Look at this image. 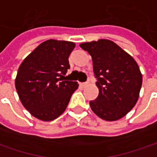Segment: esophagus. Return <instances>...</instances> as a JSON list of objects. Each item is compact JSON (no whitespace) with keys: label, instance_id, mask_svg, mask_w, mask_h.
<instances>
[{"label":"esophagus","instance_id":"esophagus-1","mask_svg":"<svg viewBox=\"0 0 157 157\" xmlns=\"http://www.w3.org/2000/svg\"><path fill=\"white\" fill-rule=\"evenodd\" d=\"M87 85H88V82H82V83H81V86H82V87H86Z\"/></svg>","mask_w":157,"mask_h":157}]
</instances>
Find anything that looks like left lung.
Returning a JSON list of instances; mask_svg holds the SVG:
<instances>
[{"mask_svg": "<svg viewBox=\"0 0 157 157\" xmlns=\"http://www.w3.org/2000/svg\"><path fill=\"white\" fill-rule=\"evenodd\" d=\"M80 46L92 57L98 82V98L90 102L97 116L106 121L125 117L136 105L142 75L134 59L109 39L85 42Z\"/></svg>", "mask_w": 157, "mask_h": 157, "instance_id": "8db88e82", "label": "left lung"}]
</instances>
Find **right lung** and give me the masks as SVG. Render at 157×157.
<instances>
[{
	"label": "right lung",
	"instance_id": "add662e5",
	"mask_svg": "<svg viewBox=\"0 0 157 157\" xmlns=\"http://www.w3.org/2000/svg\"><path fill=\"white\" fill-rule=\"evenodd\" d=\"M75 47L74 42L48 39L21 63L15 85L21 103L33 117L52 121L65 112L79 86L64 79Z\"/></svg>",
	"mask_w": 157,
	"mask_h": 157
}]
</instances>
